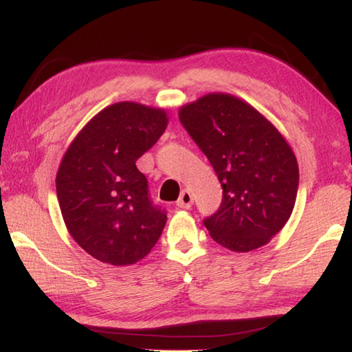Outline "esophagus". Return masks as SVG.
<instances>
[{
  "label": "esophagus",
  "mask_w": 352,
  "mask_h": 352,
  "mask_svg": "<svg viewBox=\"0 0 352 352\" xmlns=\"http://www.w3.org/2000/svg\"><path fill=\"white\" fill-rule=\"evenodd\" d=\"M193 204V195L188 192V190H184V192L181 193L179 199H177L176 206L179 208H190Z\"/></svg>",
  "instance_id": "obj_1"
}]
</instances>
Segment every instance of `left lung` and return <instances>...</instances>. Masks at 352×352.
I'll list each match as a JSON object with an SVG mask.
<instances>
[{"label": "left lung", "instance_id": "8db88e82", "mask_svg": "<svg viewBox=\"0 0 352 352\" xmlns=\"http://www.w3.org/2000/svg\"><path fill=\"white\" fill-rule=\"evenodd\" d=\"M179 120L223 187L219 208L204 219L210 236L233 252L267 244L297 199L298 165L285 138L250 104L227 94L186 104Z\"/></svg>", "mask_w": 352, "mask_h": 352}]
</instances>
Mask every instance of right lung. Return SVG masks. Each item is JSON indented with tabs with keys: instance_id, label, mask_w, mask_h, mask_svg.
I'll return each instance as SVG.
<instances>
[{
	"instance_id": "add662e5",
	"label": "right lung",
	"mask_w": 352,
	"mask_h": 352,
	"mask_svg": "<svg viewBox=\"0 0 352 352\" xmlns=\"http://www.w3.org/2000/svg\"><path fill=\"white\" fill-rule=\"evenodd\" d=\"M166 114L133 102L98 113L67 148L57 198L71 236L96 260L126 266L150 254L166 223L135 166L166 128Z\"/></svg>"
}]
</instances>
